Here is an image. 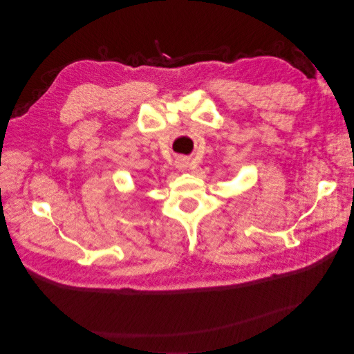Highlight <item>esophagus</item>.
I'll list each match as a JSON object with an SVG mask.
<instances>
[{
	"label": "esophagus",
	"mask_w": 354,
	"mask_h": 354,
	"mask_svg": "<svg viewBox=\"0 0 354 354\" xmlns=\"http://www.w3.org/2000/svg\"><path fill=\"white\" fill-rule=\"evenodd\" d=\"M176 166L178 167V169H187V167H188V161L185 160V158H178V160L176 161Z\"/></svg>",
	"instance_id": "obj_1"
}]
</instances>
